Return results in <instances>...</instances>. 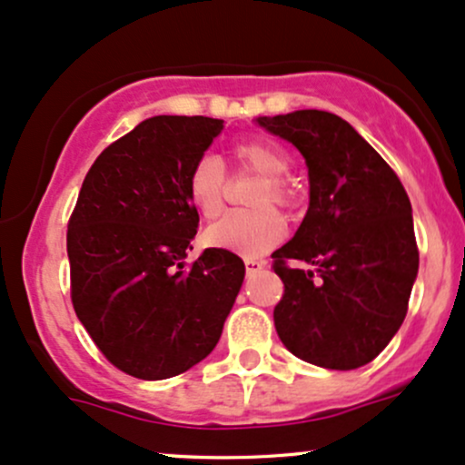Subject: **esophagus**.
I'll return each instance as SVG.
<instances>
[{
	"label": "esophagus",
	"mask_w": 465,
	"mask_h": 465,
	"mask_svg": "<svg viewBox=\"0 0 465 465\" xmlns=\"http://www.w3.org/2000/svg\"><path fill=\"white\" fill-rule=\"evenodd\" d=\"M264 267H267V262H264V260H244V269H247V275L262 272Z\"/></svg>",
	"instance_id": "34e87169"
}]
</instances>
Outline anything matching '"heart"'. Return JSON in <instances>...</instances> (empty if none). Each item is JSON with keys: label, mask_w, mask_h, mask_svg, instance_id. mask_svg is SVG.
<instances>
[{"label": "heart", "mask_w": 465, "mask_h": 465, "mask_svg": "<svg viewBox=\"0 0 465 465\" xmlns=\"http://www.w3.org/2000/svg\"><path fill=\"white\" fill-rule=\"evenodd\" d=\"M232 156L236 174L260 176V183L249 198L256 209L224 213L221 221L207 229L205 241L209 247L256 260L278 247L287 233L284 218L272 205L293 209L298 203V192L287 178L291 158L282 147L267 139L238 141ZM227 192L229 174L221 158L213 154L196 158L187 174V196L198 213L205 218L218 216L227 201Z\"/></svg>", "instance_id": "heart-1"}]
</instances>
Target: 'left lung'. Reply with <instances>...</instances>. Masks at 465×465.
I'll return each instance as SVG.
<instances>
[{
	"label": "left lung",
	"instance_id": "1",
	"mask_svg": "<svg viewBox=\"0 0 465 465\" xmlns=\"http://www.w3.org/2000/svg\"><path fill=\"white\" fill-rule=\"evenodd\" d=\"M302 152L309 209L295 236L272 253L284 293L273 309L280 340L331 371L369 364L406 318L420 269L412 209L389 163L324 110L260 116ZM289 262H307L309 272Z\"/></svg>",
	"mask_w": 465,
	"mask_h": 465
}]
</instances>
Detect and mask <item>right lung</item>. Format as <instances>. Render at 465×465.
Returning <instances> with one entry per match:
<instances>
[{
  "label": "right lung",
  "mask_w": 465,
  "mask_h": 465,
  "mask_svg": "<svg viewBox=\"0 0 465 465\" xmlns=\"http://www.w3.org/2000/svg\"><path fill=\"white\" fill-rule=\"evenodd\" d=\"M209 116H152L110 143L68 221L70 298L112 366L139 380L185 373L212 353L242 287L236 253L205 249L187 174L221 134Z\"/></svg>",
  "instance_id": "obj_1"
}]
</instances>
